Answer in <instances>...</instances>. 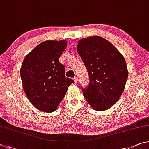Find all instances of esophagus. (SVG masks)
Instances as JSON below:
<instances>
[{
    "mask_svg": "<svg viewBox=\"0 0 149 149\" xmlns=\"http://www.w3.org/2000/svg\"><path fill=\"white\" fill-rule=\"evenodd\" d=\"M73 80H74V82H75V83H77V81H78V78L76 77H74V79H73Z\"/></svg>",
    "mask_w": 149,
    "mask_h": 149,
    "instance_id": "34e87169",
    "label": "esophagus"
}]
</instances>
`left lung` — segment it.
<instances>
[{
	"mask_svg": "<svg viewBox=\"0 0 149 149\" xmlns=\"http://www.w3.org/2000/svg\"><path fill=\"white\" fill-rule=\"evenodd\" d=\"M77 52L90 77L88 86L82 89L86 100L95 111L109 109L120 97L128 77L124 57L99 36L80 40Z\"/></svg>",
	"mask_w": 149,
	"mask_h": 149,
	"instance_id": "1",
	"label": "left lung"
}]
</instances>
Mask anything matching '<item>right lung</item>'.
Returning a JSON list of instances; mask_svg holds the SVG:
<instances>
[{
	"mask_svg": "<svg viewBox=\"0 0 149 149\" xmlns=\"http://www.w3.org/2000/svg\"><path fill=\"white\" fill-rule=\"evenodd\" d=\"M67 40H46L39 44L23 59L20 69L23 88L34 107L52 113L65 97L73 80L65 77L59 59Z\"/></svg>",
	"mask_w": 149,
	"mask_h": 149,
	"instance_id": "add662e5",
	"label": "right lung"
}]
</instances>
